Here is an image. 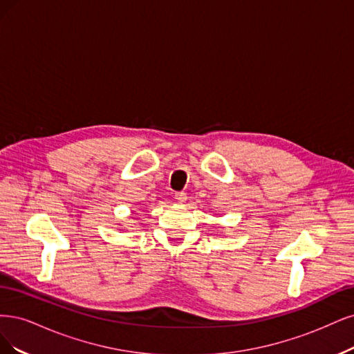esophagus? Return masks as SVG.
<instances>
[{"label": "esophagus", "mask_w": 354, "mask_h": 354, "mask_svg": "<svg viewBox=\"0 0 354 354\" xmlns=\"http://www.w3.org/2000/svg\"><path fill=\"white\" fill-rule=\"evenodd\" d=\"M175 198H176V201L180 203V204L185 203V201H187V194H185V192H176V194H175Z\"/></svg>", "instance_id": "34e87169"}]
</instances>
